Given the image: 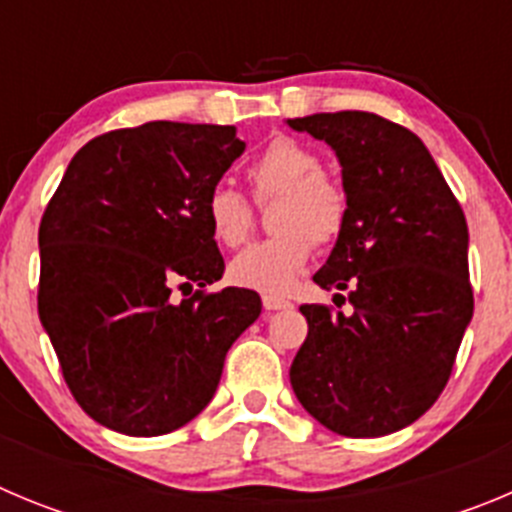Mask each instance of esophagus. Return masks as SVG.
Masks as SVG:
<instances>
[{
  "mask_svg": "<svg viewBox=\"0 0 512 512\" xmlns=\"http://www.w3.org/2000/svg\"><path fill=\"white\" fill-rule=\"evenodd\" d=\"M262 305H265V310H285L293 303L285 298H278V295H262Z\"/></svg>",
  "mask_w": 512,
  "mask_h": 512,
  "instance_id": "34e87169",
  "label": "esophagus"
}]
</instances>
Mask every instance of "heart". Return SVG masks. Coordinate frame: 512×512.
Masks as SVG:
<instances>
[{
    "label": "heart",
    "mask_w": 512,
    "mask_h": 512,
    "mask_svg": "<svg viewBox=\"0 0 512 512\" xmlns=\"http://www.w3.org/2000/svg\"><path fill=\"white\" fill-rule=\"evenodd\" d=\"M257 202L280 197L275 229L229 262V280L260 293H288L313 257L315 245H333L348 222V194L321 156L293 136H275L247 166ZM204 217L214 240L240 247L250 237L255 209L229 184H214L204 199Z\"/></svg>",
    "instance_id": "1"
}]
</instances>
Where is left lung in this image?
<instances>
[{
  "mask_svg": "<svg viewBox=\"0 0 512 512\" xmlns=\"http://www.w3.org/2000/svg\"><path fill=\"white\" fill-rule=\"evenodd\" d=\"M288 126L326 141L343 166L348 222L313 280L348 290L353 305L348 315L300 305L308 338L290 384L331 432L384 437L417 422L450 381L475 305L465 212L419 136L399 123L338 111Z\"/></svg>",
  "mask_w": 512,
  "mask_h": 512,
  "instance_id": "1",
  "label": "left lung"
}]
</instances>
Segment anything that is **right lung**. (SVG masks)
I'll return each mask as SVG.
<instances>
[{
  "instance_id": "add662e5",
  "label": "right lung",
  "mask_w": 512,
  "mask_h": 512,
  "mask_svg": "<svg viewBox=\"0 0 512 512\" xmlns=\"http://www.w3.org/2000/svg\"><path fill=\"white\" fill-rule=\"evenodd\" d=\"M242 151L234 126L118 128L80 148L47 202L37 310L70 394L103 427H184L257 321L255 290H207L224 260L204 199Z\"/></svg>"
}]
</instances>
